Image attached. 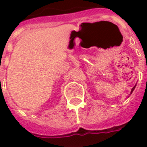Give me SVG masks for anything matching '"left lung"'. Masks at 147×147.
<instances>
[{
  "mask_svg": "<svg viewBox=\"0 0 147 147\" xmlns=\"http://www.w3.org/2000/svg\"><path fill=\"white\" fill-rule=\"evenodd\" d=\"M135 86H136V85L134 86V87H133V88H132V90H131L130 94H132V92H133V91H134V88H135Z\"/></svg>",
  "mask_w": 147,
  "mask_h": 147,
  "instance_id": "8db88e82",
  "label": "left lung"
}]
</instances>
